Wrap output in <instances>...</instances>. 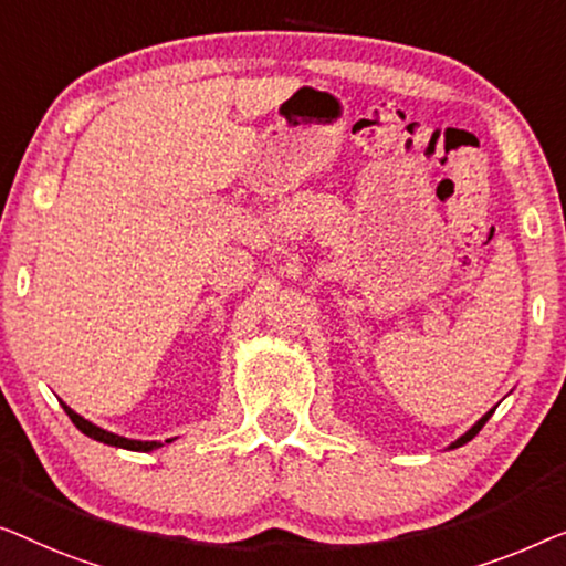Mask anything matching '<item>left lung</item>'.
<instances>
[{
  "instance_id": "1",
  "label": "left lung",
  "mask_w": 566,
  "mask_h": 566,
  "mask_svg": "<svg viewBox=\"0 0 566 566\" xmlns=\"http://www.w3.org/2000/svg\"><path fill=\"white\" fill-rule=\"evenodd\" d=\"M492 412H495V410H490V412H488V416H482L480 420H476V423H474L472 428H469V431H467L464 436H461V439H457V441H453V443H451V449H457V446H464L467 441H472V439H474V436L482 431V426H484V423H488V420H490V416H492Z\"/></svg>"
}]
</instances>
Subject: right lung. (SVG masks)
Returning a JSON list of instances; mask_svg holds the SVG:
<instances>
[{
    "instance_id": "1",
    "label": "right lung",
    "mask_w": 566,
    "mask_h": 566,
    "mask_svg": "<svg viewBox=\"0 0 566 566\" xmlns=\"http://www.w3.org/2000/svg\"><path fill=\"white\" fill-rule=\"evenodd\" d=\"M63 410H66L71 423H74L78 431H82L84 436H90V439H94V441H102L107 446H117V449H127V451H154V449H158V446H161L158 441H133V439H123V436L109 433V431H105V428H99V426L90 423V420H84L82 416H78V412L71 410L69 405H63Z\"/></svg>"
}]
</instances>
